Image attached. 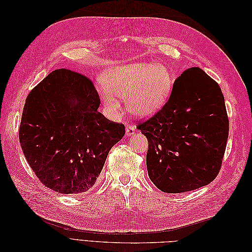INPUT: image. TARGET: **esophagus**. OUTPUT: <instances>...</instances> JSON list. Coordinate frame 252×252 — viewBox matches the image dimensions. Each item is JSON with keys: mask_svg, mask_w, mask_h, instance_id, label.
I'll list each match as a JSON object with an SVG mask.
<instances>
[{"mask_svg": "<svg viewBox=\"0 0 252 252\" xmlns=\"http://www.w3.org/2000/svg\"><path fill=\"white\" fill-rule=\"evenodd\" d=\"M135 129H136V128H135L134 125H131V124L126 125V135H127V136H130V135L134 134Z\"/></svg>", "mask_w": 252, "mask_h": 252, "instance_id": "34e87169", "label": "esophagus"}]
</instances>
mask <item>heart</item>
I'll return each instance as SVG.
<instances>
[{
  "instance_id": "1",
  "label": "heart",
  "mask_w": 252,
  "mask_h": 252,
  "mask_svg": "<svg viewBox=\"0 0 252 252\" xmlns=\"http://www.w3.org/2000/svg\"><path fill=\"white\" fill-rule=\"evenodd\" d=\"M98 90L107 111L118 116V97H125L128 111L135 117L147 118L163 107L172 88V77L167 68L152 62H136L109 68L103 74Z\"/></svg>"
}]
</instances>
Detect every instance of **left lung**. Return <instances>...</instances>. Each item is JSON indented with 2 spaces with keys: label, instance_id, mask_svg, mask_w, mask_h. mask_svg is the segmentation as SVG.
I'll return each mask as SVG.
<instances>
[{
  "label": "left lung",
  "instance_id": "obj_1",
  "mask_svg": "<svg viewBox=\"0 0 252 252\" xmlns=\"http://www.w3.org/2000/svg\"><path fill=\"white\" fill-rule=\"evenodd\" d=\"M136 127L148 140L149 178L163 192L190 191L217 178L229 120L219 84L201 68L175 79L168 101Z\"/></svg>",
  "mask_w": 252,
  "mask_h": 252
}]
</instances>
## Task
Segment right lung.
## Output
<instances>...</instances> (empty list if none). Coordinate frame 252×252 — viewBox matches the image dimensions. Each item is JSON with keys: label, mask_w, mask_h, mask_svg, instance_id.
Returning a JSON list of instances; mask_svg holds the SVG:
<instances>
[{"label": "right lung", "mask_w": 252, "mask_h": 252, "mask_svg": "<svg viewBox=\"0 0 252 252\" xmlns=\"http://www.w3.org/2000/svg\"><path fill=\"white\" fill-rule=\"evenodd\" d=\"M101 100L85 75L57 69L26 98L20 144L41 183L59 193L85 192L94 185L109 150L125 126L97 111Z\"/></svg>", "instance_id": "right-lung-1"}]
</instances>
